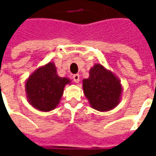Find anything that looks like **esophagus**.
Wrapping results in <instances>:
<instances>
[{
  "label": "esophagus",
  "mask_w": 156,
  "mask_h": 156,
  "mask_svg": "<svg viewBox=\"0 0 156 156\" xmlns=\"http://www.w3.org/2000/svg\"><path fill=\"white\" fill-rule=\"evenodd\" d=\"M73 81H74L76 83H79V80H80V78H79V74L73 75Z\"/></svg>",
  "instance_id": "34e87169"
}]
</instances>
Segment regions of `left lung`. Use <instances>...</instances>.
<instances>
[{"instance_id": "1", "label": "left lung", "mask_w": 156, "mask_h": 156, "mask_svg": "<svg viewBox=\"0 0 156 156\" xmlns=\"http://www.w3.org/2000/svg\"><path fill=\"white\" fill-rule=\"evenodd\" d=\"M83 89L92 108L98 111H109L121 99L120 80L102 64H95L89 71V77L83 80Z\"/></svg>"}]
</instances>
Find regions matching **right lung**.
<instances>
[{"label": "right lung", "mask_w": 156, "mask_h": 156, "mask_svg": "<svg viewBox=\"0 0 156 156\" xmlns=\"http://www.w3.org/2000/svg\"><path fill=\"white\" fill-rule=\"evenodd\" d=\"M70 83L69 78L58 76L53 62L41 66L26 81L25 89L29 104L40 111L53 110L60 102L65 85Z\"/></svg>", "instance_id": "obj_1"}]
</instances>
